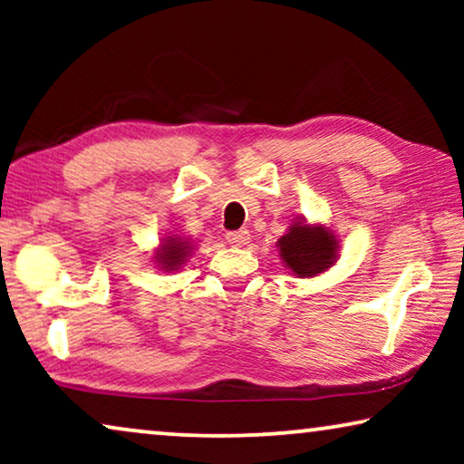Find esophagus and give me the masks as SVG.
Wrapping results in <instances>:
<instances>
[{
	"instance_id": "34e87169",
	"label": "esophagus",
	"mask_w": 464,
	"mask_h": 464,
	"mask_svg": "<svg viewBox=\"0 0 464 464\" xmlns=\"http://www.w3.org/2000/svg\"><path fill=\"white\" fill-rule=\"evenodd\" d=\"M226 240L230 245H237V246H243L249 243V232L246 230H234V232H226Z\"/></svg>"
}]
</instances>
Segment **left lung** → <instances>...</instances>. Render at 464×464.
<instances>
[{
  "label": "left lung",
  "mask_w": 464,
  "mask_h": 464,
  "mask_svg": "<svg viewBox=\"0 0 464 464\" xmlns=\"http://www.w3.org/2000/svg\"><path fill=\"white\" fill-rule=\"evenodd\" d=\"M283 262L297 276H316L334 266L338 257V240L323 226H308L297 221L278 240Z\"/></svg>",
  "instance_id": "8db88e82"
}]
</instances>
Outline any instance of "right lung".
Segmentation results:
<instances>
[{"label":"right lung","instance_id":"obj_1","mask_svg":"<svg viewBox=\"0 0 464 464\" xmlns=\"http://www.w3.org/2000/svg\"><path fill=\"white\" fill-rule=\"evenodd\" d=\"M189 249L192 245L188 240H183L179 237H169L164 240V245L156 251V262L162 266V270H177L179 266L186 262V257H189Z\"/></svg>","mask_w":464,"mask_h":464}]
</instances>
